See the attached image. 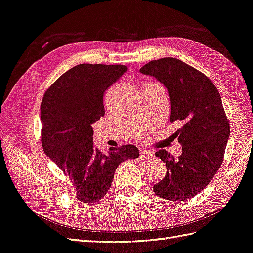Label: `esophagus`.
<instances>
[{"label":"esophagus","instance_id":"1","mask_svg":"<svg viewBox=\"0 0 253 253\" xmlns=\"http://www.w3.org/2000/svg\"><path fill=\"white\" fill-rule=\"evenodd\" d=\"M152 155V153L150 151H144V150H141L140 151V157L141 158H145V157H148V156H151Z\"/></svg>","mask_w":253,"mask_h":253}]
</instances>
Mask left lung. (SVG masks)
Returning a JSON list of instances; mask_svg holds the SVG:
<instances>
[{"instance_id":"8db88e82","label":"left lung","mask_w":253,"mask_h":253,"mask_svg":"<svg viewBox=\"0 0 253 253\" xmlns=\"http://www.w3.org/2000/svg\"><path fill=\"white\" fill-rule=\"evenodd\" d=\"M140 73L153 76L166 87L170 122L182 124L174 133L182 145L178 160L166 150L155 153L166 163L167 172L153 191L168 201H185L209 184L223 162L230 124L221 96L206 75L175 58L150 61Z\"/></svg>"}]
</instances>
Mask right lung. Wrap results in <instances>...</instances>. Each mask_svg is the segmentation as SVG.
Masks as SVG:
<instances>
[{"instance_id":"add662e5","label":"right lung","mask_w":253,"mask_h":253,"mask_svg":"<svg viewBox=\"0 0 253 253\" xmlns=\"http://www.w3.org/2000/svg\"><path fill=\"white\" fill-rule=\"evenodd\" d=\"M126 71L122 64H79L46 90L41 103L43 150L71 181L82 203L102 199L120 164L139 156L132 144L103 154L92 141L91 124L104 115L103 93Z\"/></svg>"}]
</instances>
